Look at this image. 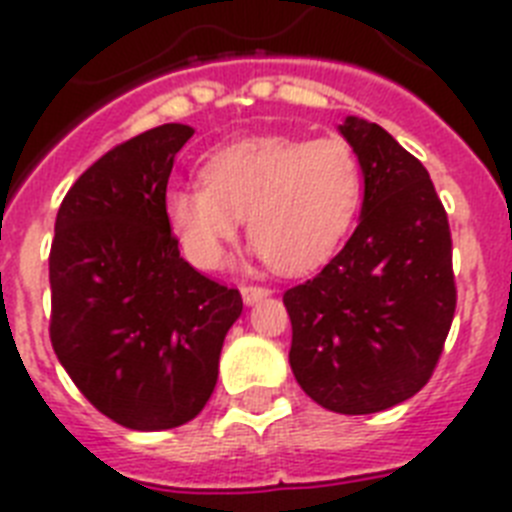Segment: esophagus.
Returning <instances> with one entry per match:
<instances>
[{
  "label": "esophagus",
  "mask_w": 512,
  "mask_h": 512,
  "mask_svg": "<svg viewBox=\"0 0 512 512\" xmlns=\"http://www.w3.org/2000/svg\"><path fill=\"white\" fill-rule=\"evenodd\" d=\"M270 288L265 286H242V299L244 304H257V301L268 299Z\"/></svg>",
  "instance_id": "obj_1"
}]
</instances>
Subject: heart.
<instances>
[{
	"label": "heart",
	"mask_w": 512,
	"mask_h": 512,
	"mask_svg": "<svg viewBox=\"0 0 512 512\" xmlns=\"http://www.w3.org/2000/svg\"><path fill=\"white\" fill-rule=\"evenodd\" d=\"M201 180L167 190L164 216L203 270L219 268L250 216V237L275 270L309 273L335 255L363 206L361 159L340 136L229 141L203 159Z\"/></svg>",
	"instance_id": "1"
}]
</instances>
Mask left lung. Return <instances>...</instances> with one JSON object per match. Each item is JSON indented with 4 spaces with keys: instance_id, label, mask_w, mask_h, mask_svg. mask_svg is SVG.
Wrapping results in <instances>:
<instances>
[{
    "instance_id": "8db88e82",
    "label": "left lung",
    "mask_w": 512,
    "mask_h": 512,
    "mask_svg": "<svg viewBox=\"0 0 512 512\" xmlns=\"http://www.w3.org/2000/svg\"><path fill=\"white\" fill-rule=\"evenodd\" d=\"M363 167V208L348 244L283 293L293 376L322 407L371 415L415 397L443 353L456 281L451 229L428 170L391 133L345 118Z\"/></svg>"
}]
</instances>
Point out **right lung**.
<instances>
[{"label":"right lung","mask_w":512,"mask_h":512,"mask_svg":"<svg viewBox=\"0 0 512 512\" xmlns=\"http://www.w3.org/2000/svg\"><path fill=\"white\" fill-rule=\"evenodd\" d=\"M190 136V126L164 123L123 141L82 172L56 213L53 353L92 407L131 430L177 428L206 407L242 314L237 288L182 260L164 216Z\"/></svg>","instance_id":"obj_1"}]
</instances>
